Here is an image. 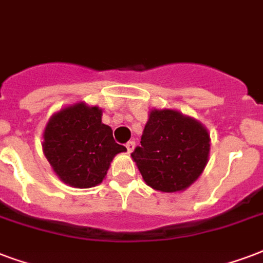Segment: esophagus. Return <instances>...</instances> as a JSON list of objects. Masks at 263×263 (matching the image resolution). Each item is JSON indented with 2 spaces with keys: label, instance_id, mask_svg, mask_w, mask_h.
Instances as JSON below:
<instances>
[{
  "label": "esophagus",
  "instance_id": "34e87169",
  "mask_svg": "<svg viewBox=\"0 0 263 263\" xmlns=\"http://www.w3.org/2000/svg\"><path fill=\"white\" fill-rule=\"evenodd\" d=\"M126 148H127L129 154H132V153H133L134 148H136V143H134V141H129V143L126 144Z\"/></svg>",
  "mask_w": 263,
  "mask_h": 263
}]
</instances>
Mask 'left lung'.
I'll return each instance as SVG.
<instances>
[{"mask_svg": "<svg viewBox=\"0 0 263 263\" xmlns=\"http://www.w3.org/2000/svg\"><path fill=\"white\" fill-rule=\"evenodd\" d=\"M211 137L204 124L175 109H151L141 145L132 154L145 184L162 193L184 191L204 172Z\"/></svg>", "mask_w": 263, "mask_h": 263, "instance_id": "left-lung-1", "label": "left lung"}]
</instances>
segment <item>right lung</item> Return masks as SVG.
<instances>
[{
    "mask_svg": "<svg viewBox=\"0 0 263 263\" xmlns=\"http://www.w3.org/2000/svg\"><path fill=\"white\" fill-rule=\"evenodd\" d=\"M101 118V108L79 101L55 112L45 124L43 153L65 184L96 187L105 179L112 159L127 151L115 143Z\"/></svg>",
    "mask_w": 263,
    "mask_h": 263,
    "instance_id": "obj_1",
    "label": "right lung"
}]
</instances>
